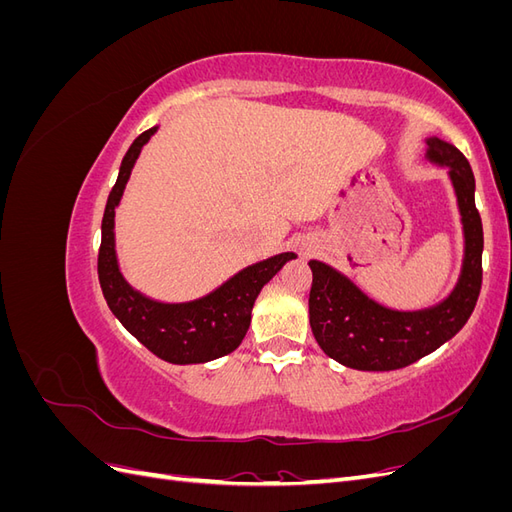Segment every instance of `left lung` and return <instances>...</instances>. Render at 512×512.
I'll list each match as a JSON object with an SVG mask.
<instances>
[{
	"mask_svg": "<svg viewBox=\"0 0 512 512\" xmlns=\"http://www.w3.org/2000/svg\"><path fill=\"white\" fill-rule=\"evenodd\" d=\"M425 160L448 170L463 232L457 282L438 303L393 309L371 299L346 273L309 260V327L333 361L361 371H391L416 363L455 337L474 312L483 282V224L474 205V175L463 153L438 136L425 138Z\"/></svg>",
	"mask_w": 512,
	"mask_h": 512,
	"instance_id": "obj_1",
	"label": "left lung"
}]
</instances>
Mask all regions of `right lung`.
Here are the masks:
<instances>
[{"label": "right lung", "instance_id": "add662e5", "mask_svg": "<svg viewBox=\"0 0 512 512\" xmlns=\"http://www.w3.org/2000/svg\"><path fill=\"white\" fill-rule=\"evenodd\" d=\"M158 128L160 126L149 128L130 145L121 160L113 190L108 194L98 252L100 288L106 305L111 307V312L126 331L162 361L175 365L209 363L239 348L250 329L252 307L262 286L269 284L275 273L288 260L297 258V254L282 252L258 260L230 275L218 288L190 301H160L134 288L119 267L115 209L126 192L138 156Z\"/></svg>", "mask_w": 512, "mask_h": 512}]
</instances>
